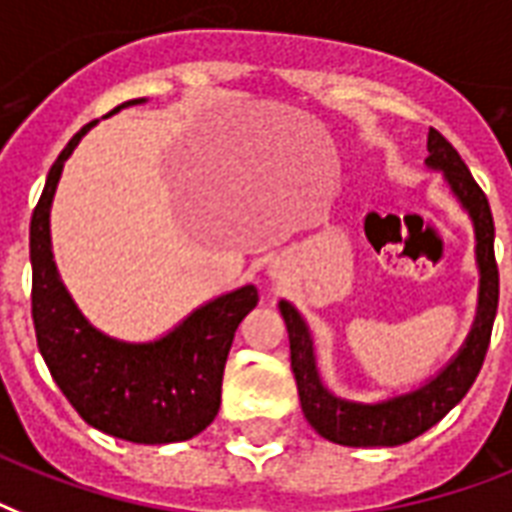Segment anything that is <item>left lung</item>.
Listing matches in <instances>:
<instances>
[{
	"mask_svg": "<svg viewBox=\"0 0 512 512\" xmlns=\"http://www.w3.org/2000/svg\"><path fill=\"white\" fill-rule=\"evenodd\" d=\"M430 170H438L470 216L475 232V267H478V307L470 334L446 366L425 384L414 390L400 392L392 398L360 403V400L339 398L323 384L318 368L315 339L301 318V312L291 301H280V315L288 328L291 342V368L299 387V400L304 417L315 427V433L339 446H400L414 441L417 435L438 425L459 400L473 387L475 376L481 371L486 350H489L491 326L497 315L499 301V272L494 261V219L481 186L475 184L470 170L457 154V149L446 141L435 128L427 133V160Z\"/></svg>",
	"mask_w": 512,
	"mask_h": 512,
	"instance_id": "8db88e82",
	"label": "left lung"
}]
</instances>
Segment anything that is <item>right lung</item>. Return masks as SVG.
<instances>
[{
    "label": "right lung",
    "instance_id": "1",
    "mask_svg": "<svg viewBox=\"0 0 512 512\" xmlns=\"http://www.w3.org/2000/svg\"><path fill=\"white\" fill-rule=\"evenodd\" d=\"M144 101H125L106 117ZM93 125L58 154L31 216V315L39 352L55 384L95 430L146 446L189 441L219 414L229 347L237 326L259 304V291L240 285L221 293L152 342H125L95 328L63 285L50 237L63 162Z\"/></svg>",
    "mask_w": 512,
    "mask_h": 512
}]
</instances>
